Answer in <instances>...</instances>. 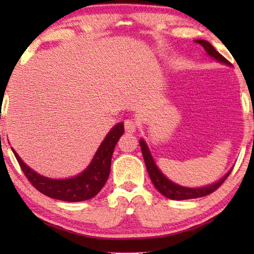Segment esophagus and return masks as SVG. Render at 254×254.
<instances>
[{
	"instance_id": "34e87169",
	"label": "esophagus",
	"mask_w": 254,
	"mask_h": 254,
	"mask_svg": "<svg viewBox=\"0 0 254 254\" xmlns=\"http://www.w3.org/2000/svg\"><path fill=\"white\" fill-rule=\"evenodd\" d=\"M136 127L137 125L133 119L125 120V129H126V131H128V133H134V131L136 130Z\"/></svg>"
}]
</instances>
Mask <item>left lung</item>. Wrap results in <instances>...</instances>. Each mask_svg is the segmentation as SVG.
I'll return each instance as SVG.
<instances>
[{"instance_id":"left-lung-1","label":"left lung","mask_w":254,"mask_h":254,"mask_svg":"<svg viewBox=\"0 0 254 254\" xmlns=\"http://www.w3.org/2000/svg\"><path fill=\"white\" fill-rule=\"evenodd\" d=\"M195 43L200 44L201 46L204 48V51L207 52V54L213 59H215L217 62H220V64H228V65L230 64V62H229L224 57H222V55L213 47V45L208 43L207 40L197 39V40H195ZM140 145H141L142 155H143L145 166H147L149 177H150L152 184H154V186L157 189L159 193L163 194V195L169 197V199H171V200L196 199V197L206 196V195H208V194H211L225 182V179L228 178V176L230 175V172L232 171V169H231L230 171L227 173V175L222 177L218 182L211 184V185L203 186V187H196V189L180 186V185H178V184L173 183L170 179L166 178V177L161 172V170L157 168V165H156L154 158H152V156L150 154V150H149L148 145H147V143H145V141L143 140V138H141L140 140Z\"/></svg>"}]
</instances>
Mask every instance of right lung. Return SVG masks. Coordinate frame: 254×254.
Here are the masks:
<instances>
[{"mask_svg": "<svg viewBox=\"0 0 254 254\" xmlns=\"http://www.w3.org/2000/svg\"><path fill=\"white\" fill-rule=\"evenodd\" d=\"M124 131V123L117 124L100 143L88 168L79 175L67 179H53L39 175L29 168L17 155V152L11 149L24 175L40 193L52 199L78 202L96 196L105 185L110 176L113 150Z\"/></svg>", "mask_w": 254, "mask_h": 254, "instance_id": "right-lung-1", "label": "right lung"}]
</instances>
